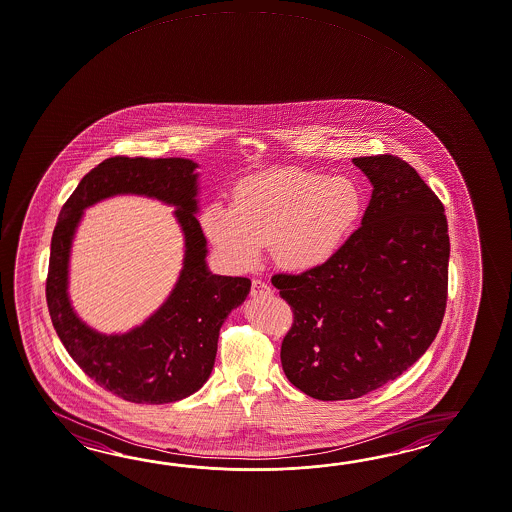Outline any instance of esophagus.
Returning a JSON list of instances; mask_svg holds the SVG:
<instances>
[{
	"instance_id": "esophagus-1",
	"label": "esophagus",
	"mask_w": 512,
	"mask_h": 512,
	"mask_svg": "<svg viewBox=\"0 0 512 512\" xmlns=\"http://www.w3.org/2000/svg\"><path fill=\"white\" fill-rule=\"evenodd\" d=\"M272 294V288L268 287L261 279H253L251 283V296L253 298H266Z\"/></svg>"
}]
</instances>
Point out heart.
I'll return each instance as SVG.
<instances>
[{"label": "heart", "instance_id": "heart-1", "mask_svg": "<svg viewBox=\"0 0 512 512\" xmlns=\"http://www.w3.org/2000/svg\"><path fill=\"white\" fill-rule=\"evenodd\" d=\"M362 207L361 190L348 177L274 170L242 179L231 205L212 203L201 225L235 266L255 264L270 242L279 266L309 272L342 250Z\"/></svg>", "mask_w": 512, "mask_h": 512}]
</instances>
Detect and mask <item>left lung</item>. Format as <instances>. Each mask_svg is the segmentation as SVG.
Listing matches in <instances>:
<instances>
[{"mask_svg": "<svg viewBox=\"0 0 512 512\" xmlns=\"http://www.w3.org/2000/svg\"><path fill=\"white\" fill-rule=\"evenodd\" d=\"M353 164L374 187L361 227L331 261L272 277L294 312L281 344L285 375L322 401L361 398L411 368L437 337L448 301L442 201L399 157Z\"/></svg>", "mask_w": 512, "mask_h": 512, "instance_id": "1", "label": "left lung"}]
</instances>
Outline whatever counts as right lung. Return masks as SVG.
I'll list each match as a JSON object with an SVG mask.
<instances>
[{
    "label": "right lung",
    "mask_w": 512,
    "mask_h": 512,
    "mask_svg": "<svg viewBox=\"0 0 512 512\" xmlns=\"http://www.w3.org/2000/svg\"><path fill=\"white\" fill-rule=\"evenodd\" d=\"M196 168L194 161L179 157H111L81 179L53 229L46 279L53 327L90 379L131 403L163 405L200 390L214 366L220 327L250 294L248 277L211 274L207 268V240L196 218ZM118 193L174 204L186 235V259L169 300L144 325L122 336H103L74 314L67 296V262L82 211Z\"/></svg>",
    "instance_id": "obj_1"
}]
</instances>
